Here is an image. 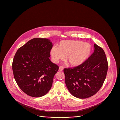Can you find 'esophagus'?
Instances as JSON below:
<instances>
[{"label":"esophagus","instance_id":"1","mask_svg":"<svg viewBox=\"0 0 120 120\" xmlns=\"http://www.w3.org/2000/svg\"><path fill=\"white\" fill-rule=\"evenodd\" d=\"M63 70H64V68L62 66H59V70L60 71H63Z\"/></svg>","mask_w":120,"mask_h":120}]
</instances>
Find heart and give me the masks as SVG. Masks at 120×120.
I'll return each instance as SVG.
<instances>
[{
  "instance_id": "b5f03b06",
  "label": "heart",
  "mask_w": 120,
  "mask_h": 120,
  "mask_svg": "<svg viewBox=\"0 0 120 120\" xmlns=\"http://www.w3.org/2000/svg\"><path fill=\"white\" fill-rule=\"evenodd\" d=\"M92 46L88 42L79 40H63L61 41L58 47H53L50 50V55L54 63L65 59L72 66H79L90 56Z\"/></svg>"
}]
</instances>
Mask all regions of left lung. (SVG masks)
Listing matches in <instances>:
<instances>
[{"label":"left lung","mask_w":120,"mask_h":120,"mask_svg":"<svg viewBox=\"0 0 120 120\" xmlns=\"http://www.w3.org/2000/svg\"><path fill=\"white\" fill-rule=\"evenodd\" d=\"M94 51L81 65L65 68V82L70 93L79 99L90 97L96 94L106 79L108 63L104 50L96 44Z\"/></svg>","instance_id":"1"}]
</instances>
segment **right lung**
Returning <instances> with one entry per match:
<instances>
[{
	"label": "right lung",
	"instance_id": "1",
	"mask_svg": "<svg viewBox=\"0 0 120 120\" xmlns=\"http://www.w3.org/2000/svg\"><path fill=\"white\" fill-rule=\"evenodd\" d=\"M52 43L46 38H34L17 51L12 68L15 80L27 95L40 97L50 89L59 67L49 59Z\"/></svg>",
	"mask_w": 120,
	"mask_h": 120
}]
</instances>
